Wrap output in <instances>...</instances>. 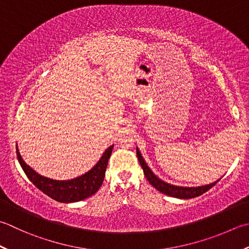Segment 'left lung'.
<instances>
[{
	"instance_id": "left-lung-1",
	"label": "left lung",
	"mask_w": 249,
	"mask_h": 249,
	"mask_svg": "<svg viewBox=\"0 0 249 249\" xmlns=\"http://www.w3.org/2000/svg\"><path fill=\"white\" fill-rule=\"evenodd\" d=\"M136 149H137V157H138L141 167L143 169L145 178L148 179V181L152 184L158 191L166 194L168 196H173L177 198L196 197V196H202V194L205 193L206 191H208L209 189L213 188L219 181L218 179L215 182L206 184V186H199V187H180V186H175V184H170L166 181H164V180H162L160 178H159L157 175L150 169L148 164L145 163L144 159L142 158V155H141L139 149L138 148Z\"/></svg>"
}]
</instances>
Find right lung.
I'll list each match as a JSON object with an SVG mask.
<instances>
[{"label": "right lung", "mask_w": 249, "mask_h": 249, "mask_svg": "<svg viewBox=\"0 0 249 249\" xmlns=\"http://www.w3.org/2000/svg\"><path fill=\"white\" fill-rule=\"evenodd\" d=\"M113 144L107 149L94 167L81 176L69 180H55L37 174L24 162L17 147L19 164L27 177L38 190L60 203H73L85 199L98 191L104 182L107 165L111 157Z\"/></svg>", "instance_id": "obj_1"}]
</instances>
